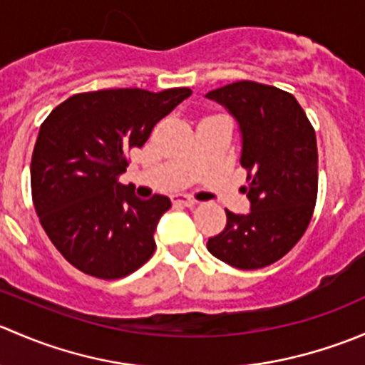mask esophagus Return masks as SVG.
<instances>
[{
    "label": "esophagus",
    "instance_id": "34e87169",
    "mask_svg": "<svg viewBox=\"0 0 365 365\" xmlns=\"http://www.w3.org/2000/svg\"><path fill=\"white\" fill-rule=\"evenodd\" d=\"M173 203L180 206H194L197 201L192 200V197L185 196V194H176V196H173Z\"/></svg>",
    "mask_w": 365,
    "mask_h": 365
}]
</instances>
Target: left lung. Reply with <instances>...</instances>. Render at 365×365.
Instances as JSON below:
<instances>
[{
    "label": "left lung",
    "instance_id": "left-lung-1",
    "mask_svg": "<svg viewBox=\"0 0 365 365\" xmlns=\"http://www.w3.org/2000/svg\"><path fill=\"white\" fill-rule=\"evenodd\" d=\"M235 116L242 132L247 215L226 210L227 224L208 251L240 270L268 267L288 254L311 222L318 196V146L311 121L292 93L238 81L206 93Z\"/></svg>",
    "mask_w": 365,
    "mask_h": 365
}]
</instances>
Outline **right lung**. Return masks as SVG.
I'll list each match as a JSON object with an SVG mask.
<instances>
[{
    "label": "right lung",
    "instance_id": "obj_1",
    "mask_svg": "<svg viewBox=\"0 0 365 365\" xmlns=\"http://www.w3.org/2000/svg\"><path fill=\"white\" fill-rule=\"evenodd\" d=\"M190 95L189 88L88 91L61 102L40 125L33 205L49 240L77 270L120 279L153 256V233L171 201L160 194L139 200L118 176L127 169L128 150L141 148Z\"/></svg>",
    "mask_w": 365,
    "mask_h": 365
}]
</instances>
